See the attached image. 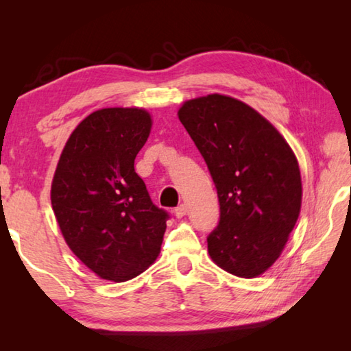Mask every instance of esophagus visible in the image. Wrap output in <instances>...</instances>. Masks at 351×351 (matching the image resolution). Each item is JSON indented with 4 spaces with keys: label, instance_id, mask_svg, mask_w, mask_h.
I'll return each mask as SVG.
<instances>
[{
    "label": "esophagus",
    "instance_id": "34e87169",
    "mask_svg": "<svg viewBox=\"0 0 351 351\" xmlns=\"http://www.w3.org/2000/svg\"><path fill=\"white\" fill-rule=\"evenodd\" d=\"M187 214V205H180V206H176L175 208V215L178 219H181V217H184V215Z\"/></svg>",
    "mask_w": 351,
    "mask_h": 351
}]
</instances>
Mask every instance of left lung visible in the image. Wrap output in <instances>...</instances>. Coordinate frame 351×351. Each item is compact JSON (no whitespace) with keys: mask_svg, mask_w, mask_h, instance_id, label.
I'll return each instance as SVG.
<instances>
[{"mask_svg":"<svg viewBox=\"0 0 351 351\" xmlns=\"http://www.w3.org/2000/svg\"><path fill=\"white\" fill-rule=\"evenodd\" d=\"M217 189L220 220L208 253L223 270L256 278L280 256L302 206L293 149L247 104L225 95L190 99L178 111Z\"/></svg>","mask_w":351,"mask_h":351,"instance_id":"obj_1","label":"left lung"}]
</instances>
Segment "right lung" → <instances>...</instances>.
I'll list each match as a JSON object with an SVG mask.
<instances>
[{"label": "right lung", "instance_id": "obj_1", "mask_svg": "<svg viewBox=\"0 0 351 351\" xmlns=\"http://www.w3.org/2000/svg\"><path fill=\"white\" fill-rule=\"evenodd\" d=\"M143 108H102L81 122L58 160L51 204L64 241L102 279L125 282L154 264L167 211L155 206L134 160L149 137Z\"/></svg>", "mask_w": 351, "mask_h": 351}]
</instances>
